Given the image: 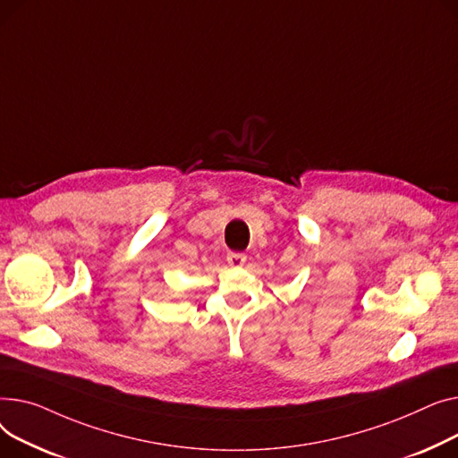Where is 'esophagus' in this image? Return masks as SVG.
I'll return each instance as SVG.
<instances>
[{"instance_id":"obj_1","label":"esophagus","mask_w":458,"mask_h":458,"mask_svg":"<svg viewBox=\"0 0 458 458\" xmlns=\"http://www.w3.org/2000/svg\"><path fill=\"white\" fill-rule=\"evenodd\" d=\"M227 262L233 267H242V266L246 264V255L244 253H229L227 255Z\"/></svg>"}]
</instances>
